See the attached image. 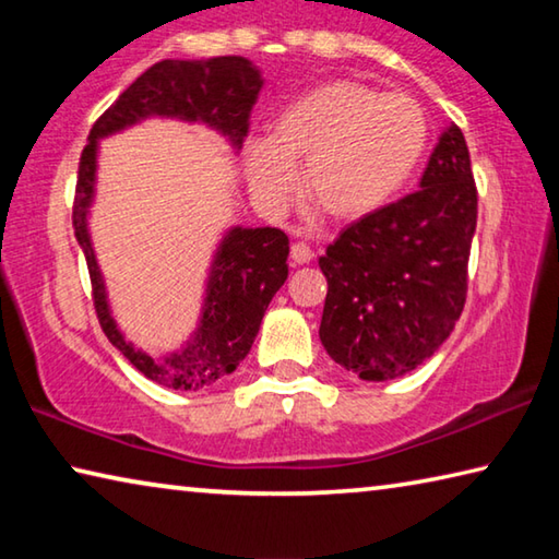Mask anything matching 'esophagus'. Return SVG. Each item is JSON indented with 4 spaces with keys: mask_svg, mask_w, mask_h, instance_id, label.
Listing matches in <instances>:
<instances>
[{
    "mask_svg": "<svg viewBox=\"0 0 559 559\" xmlns=\"http://www.w3.org/2000/svg\"><path fill=\"white\" fill-rule=\"evenodd\" d=\"M310 259H313V251H310L308 243L302 241H293L290 243V261L298 263V266H302V263H310Z\"/></svg>",
    "mask_w": 559,
    "mask_h": 559,
    "instance_id": "obj_1",
    "label": "esophagus"
}]
</instances>
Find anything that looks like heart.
Instances as JSON below:
<instances>
[{
    "instance_id": "b5f03b06",
    "label": "heart",
    "mask_w": 559,
    "mask_h": 559,
    "mask_svg": "<svg viewBox=\"0 0 559 559\" xmlns=\"http://www.w3.org/2000/svg\"><path fill=\"white\" fill-rule=\"evenodd\" d=\"M419 103L359 81H328L290 100L273 120L271 138L246 147L253 197L271 210L302 189L320 212L340 222L362 219L409 182L427 150Z\"/></svg>"
}]
</instances>
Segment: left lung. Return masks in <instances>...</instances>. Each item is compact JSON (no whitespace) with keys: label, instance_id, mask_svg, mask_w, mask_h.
<instances>
[{"label":"left lung","instance_id":"1","mask_svg":"<svg viewBox=\"0 0 559 559\" xmlns=\"http://www.w3.org/2000/svg\"><path fill=\"white\" fill-rule=\"evenodd\" d=\"M476 216L466 140L449 126L421 189L349 224L320 257L328 355L359 380L386 382L437 353L466 302Z\"/></svg>","mask_w":559,"mask_h":559}]
</instances>
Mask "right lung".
Returning <instances> with one entry per match:
<instances>
[{
	"instance_id": "obj_1",
	"label": "right lung",
	"mask_w": 559,
	"mask_h": 559,
	"mask_svg": "<svg viewBox=\"0 0 559 559\" xmlns=\"http://www.w3.org/2000/svg\"><path fill=\"white\" fill-rule=\"evenodd\" d=\"M263 86L261 71L243 56H216L206 61H159L120 93L118 100L93 122L88 145L79 163L73 197V231L88 263L93 306L103 333L143 372L169 390L197 392L231 374L249 355L271 298L288 278V236L281 229H234L224 236L212 263L200 328L189 343L163 359L132 347L110 316L106 283L88 236V206L96 189L98 140L126 130L150 116L200 120L241 147L249 132L251 108Z\"/></svg>"
}]
</instances>
